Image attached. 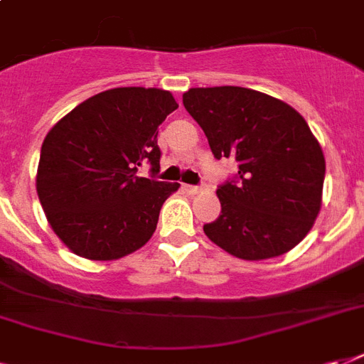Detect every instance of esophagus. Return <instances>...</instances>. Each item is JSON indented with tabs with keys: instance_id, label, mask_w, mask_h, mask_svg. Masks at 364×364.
Segmentation results:
<instances>
[{
	"instance_id": "34e87169",
	"label": "esophagus",
	"mask_w": 364,
	"mask_h": 364,
	"mask_svg": "<svg viewBox=\"0 0 364 364\" xmlns=\"http://www.w3.org/2000/svg\"><path fill=\"white\" fill-rule=\"evenodd\" d=\"M183 191L188 194H198L202 191V187H196V185H183Z\"/></svg>"
}]
</instances>
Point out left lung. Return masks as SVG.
Instances as JSON below:
<instances>
[{"label": "left lung", "mask_w": 364, "mask_h": 364, "mask_svg": "<svg viewBox=\"0 0 364 364\" xmlns=\"http://www.w3.org/2000/svg\"><path fill=\"white\" fill-rule=\"evenodd\" d=\"M188 115L215 159H236L238 181L217 188L221 215L205 236L232 257L264 260L299 245L323 202L325 156L299 111L243 87L188 88Z\"/></svg>", "instance_id": "1"}]
</instances>
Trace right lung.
Segmentation results:
<instances>
[{
    "mask_svg": "<svg viewBox=\"0 0 364 364\" xmlns=\"http://www.w3.org/2000/svg\"><path fill=\"white\" fill-rule=\"evenodd\" d=\"M179 105L162 88L121 87L85 100L48 130L37 166V196L71 253L117 260L156 230L179 183L139 177L160 170L159 126ZM153 177V176H151Z\"/></svg>",
    "mask_w": 364,
    "mask_h": 364,
    "instance_id": "1",
    "label": "right lung"
}]
</instances>
